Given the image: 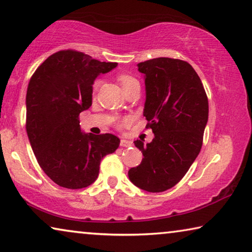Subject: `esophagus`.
Segmentation results:
<instances>
[{"label": "esophagus", "mask_w": 252, "mask_h": 252, "mask_svg": "<svg viewBox=\"0 0 252 252\" xmlns=\"http://www.w3.org/2000/svg\"><path fill=\"white\" fill-rule=\"evenodd\" d=\"M131 145H133V143L128 141V139H124L123 138L121 141V146H123V148H130Z\"/></svg>", "instance_id": "34e87169"}]
</instances>
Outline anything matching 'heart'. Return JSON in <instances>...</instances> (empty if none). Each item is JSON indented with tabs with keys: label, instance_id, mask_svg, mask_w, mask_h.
I'll return each mask as SVG.
<instances>
[{
	"label": "heart",
	"instance_id": "b5f03b06",
	"mask_svg": "<svg viewBox=\"0 0 252 252\" xmlns=\"http://www.w3.org/2000/svg\"><path fill=\"white\" fill-rule=\"evenodd\" d=\"M118 80H119V82H121L123 89H125V88H127L128 86H130V84H133L134 82H136V80H135L133 76L127 75V74L119 75ZM99 83H100V81H95V82H94V90H96V88L99 87ZM125 122H126V121H125Z\"/></svg>",
	"mask_w": 252,
	"mask_h": 252
}]
</instances>
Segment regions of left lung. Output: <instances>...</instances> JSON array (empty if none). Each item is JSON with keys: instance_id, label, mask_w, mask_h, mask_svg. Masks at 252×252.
<instances>
[{"instance_id": "obj_1", "label": "left lung", "mask_w": 252, "mask_h": 252, "mask_svg": "<svg viewBox=\"0 0 252 252\" xmlns=\"http://www.w3.org/2000/svg\"><path fill=\"white\" fill-rule=\"evenodd\" d=\"M145 75L144 115L154 133L152 142H134L143 153L141 164L129 169V180L150 192L172 188L193 163L203 145L208 99L198 74L187 62L158 57L142 62Z\"/></svg>"}]
</instances>
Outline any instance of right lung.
Here are the masks:
<instances>
[{
  "label": "right lung",
  "instance_id": "right-lung-1",
  "mask_svg": "<svg viewBox=\"0 0 252 252\" xmlns=\"http://www.w3.org/2000/svg\"><path fill=\"white\" fill-rule=\"evenodd\" d=\"M117 65L74 49L60 50L42 62L29 81L27 134L40 168L61 187L94 184L103 157L118 149L117 136L84 134L79 121L80 113L92 104L95 77Z\"/></svg>",
  "mask_w": 252,
  "mask_h": 252
}]
</instances>
